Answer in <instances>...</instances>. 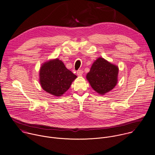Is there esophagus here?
<instances>
[{"label":"esophagus","mask_w":155,"mask_h":155,"mask_svg":"<svg viewBox=\"0 0 155 155\" xmlns=\"http://www.w3.org/2000/svg\"><path fill=\"white\" fill-rule=\"evenodd\" d=\"M83 70H78V71H77V75H78V76H81V75H83Z\"/></svg>","instance_id":"1"}]
</instances>
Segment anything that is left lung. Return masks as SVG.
<instances>
[{
  "instance_id": "obj_1",
  "label": "left lung",
  "mask_w": 155,
  "mask_h": 155,
  "mask_svg": "<svg viewBox=\"0 0 155 155\" xmlns=\"http://www.w3.org/2000/svg\"><path fill=\"white\" fill-rule=\"evenodd\" d=\"M119 68L103 58H97L92 64L86 79L92 89L100 95L111 91L117 83Z\"/></svg>"
}]
</instances>
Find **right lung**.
<instances>
[{
  "mask_svg": "<svg viewBox=\"0 0 155 155\" xmlns=\"http://www.w3.org/2000/svg\"><path fill=\"white\" fill-rule=\"evenodd\" d=\"M77 77L58 58L45 62L39 71V82L42 88L57 97L64 94Z\"/></svg>",
  "mask_w": 155,
  "mask_h": 155,
  "instance_id": "add662e5",
  "label": "right lung"
}]
</instances>
